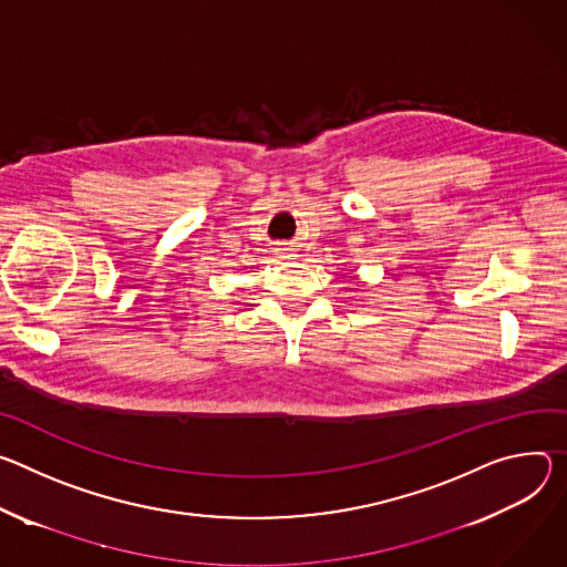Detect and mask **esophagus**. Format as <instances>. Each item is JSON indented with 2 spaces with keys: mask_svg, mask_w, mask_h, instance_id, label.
Masks as SVG:
<instances>
[{
  "mask_svg": "<svg viewBox=\"0 0 567 567\" xmlns=\"http://www.w3.org/2000/svg\"><path fill=\"white\" fill-rule=\"evenodd\" d=\"M279 249H281V257L284 259H290V249L288 247H279Z\"/></svg>",
  "mask_w": 567,
  "mask_h": 567,
  "instance_id": "34e87169",
  "label": "esophagus"
}]
</instances>
